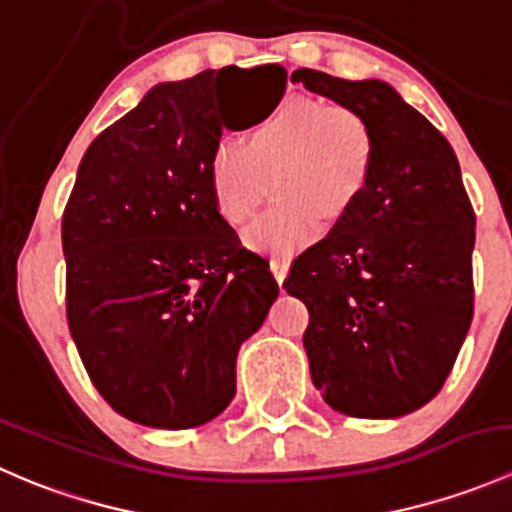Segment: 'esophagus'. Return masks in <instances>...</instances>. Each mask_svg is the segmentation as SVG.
<instances>
[{"instance_id":"34e87169","label":"esophagus","mask_w":512,"mask_h":512,"mask_svg":"<svg viewBox=\"0 0 512 512\" xmlns=\"http://www.w3.org/2000/svg\"><path fill=\"white\" fill-rule=\"evenodd\" d=\"M270 270H272V275H275V280L282 285V280H285L287 272H289V257H272Z\"/></svg>"}]
</instances>
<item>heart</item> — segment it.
<instances>
[{
  "mask_svg": "<svg viewBox=\"0 0 512 512\" xmlns=\"http://www.w3.org/2000/svg\"><path fill=\"white\" fill-rule=\"evenodd\" d=\"M242 148L220 143L210 185L227 223H250L270 195L280 203L247 230L252 247L294 252L322 235L324 218L342 220L359 205L379 163L371 118L347 103L287 96L242 126Z\"/></svg>",
  "mask_w": 512,
  "mask_h": 512,
  "instance_id": "b5f03b06",
  "label": "heart"
}]
</instances>
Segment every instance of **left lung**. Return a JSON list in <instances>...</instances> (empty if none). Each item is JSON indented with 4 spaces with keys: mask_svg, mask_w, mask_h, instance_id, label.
<instances>
[{
    "mask_svg": "<svg viewBox=\"0 0 512 512\" xmlns=\"http://www.w3.org/2000/svg\"><path fill=\"white\" fill-rule=\"evenodd\" d=\"M292 84L359 108L379 133L364 198L294 257L304 349L334 411L396 418L441 391L473 319L476 213L443 133L384 81L297 69Z\"/></svg>",
    "mask_w": 512,
    "mask_h": 512,
    "instance_id": "obj_1",
    "label": "left lung"
}]
</instances>
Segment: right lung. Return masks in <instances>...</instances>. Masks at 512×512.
<instances>
[{
    "label": "right lung",
    "mask_w": 512,
    "mask_h": 512,
    "mask_svg": "<svg viewBox=\"0 0 512 512\" xmlns=\"http://www.w3.org/2000/svg\"><path fill=\"white\" fill-rule=\"evenodd\" d=\"M285 86L282 66L158 84L81 158L61 218L66 319L116 414L180 431L235 396L237 349L280 287L220 213L210 160L223 128L262 116Z\"/></svg>",
    "instance_id": "right-lung-1"
}]
</instances>
